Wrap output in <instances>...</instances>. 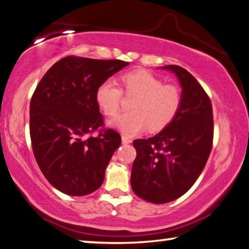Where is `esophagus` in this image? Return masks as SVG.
Instances as JSON below:
<instances>
[{"label": "esophagus", "instance_id": "obj_1", "mask_svg": "<svg viewBox=\"0 0 249 249\" xmlns=\"http://www.w3.org/2000/svg\"><path fill=\"white\" fill-rule=\"evenodd\" d=\"M132 140L130 139V138H128L127 136H122V143H131Z\"/></svg>", "mask_w": 249, "mask_h": 249}]
</instances>
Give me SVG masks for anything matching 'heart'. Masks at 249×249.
Segmentation results:
<instances>
[{
  "label": "heart",
  "instance_id": "heart-1",
  "mask_svg": "<svg viewBox=\"0 0 249 249\" xmlns=\"http://www.w3.org/2000/svg\"><path fill=\"white\" fill-rule=\"evenodd\" d=\"M124 93L136 97L130 105V112L113 118L111 124L128 136H133L145 128L161 131L172 122L183 104L180 87L164 84L146 71H133L122 76ZM124 90L115 79H107L96 91L98 105L107 116H115L121 108Z\"/></svg>",
  "mask_w": 249,
  "mask_h": 249
}]
</instances>
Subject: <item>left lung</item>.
<instances>
[{"mask_svg":"<svg viewBox=\"0 0 249 249\" xmlns=\"http://www.w3.org/2000/svg\"><path fill=\"white\" fill-rule=\"evenodd\" d=\"M175 72L183 88V104L175 119L157 136L133 141L137 158L131 187L144 201L163 204L182 196L197 180L210 157L214 137L213 108L209 95L186 69Z\"/></svg>","mask_w":249,"mask_h":249,"instance_id":"8db88e82","label":"left lung"}]
</instances>
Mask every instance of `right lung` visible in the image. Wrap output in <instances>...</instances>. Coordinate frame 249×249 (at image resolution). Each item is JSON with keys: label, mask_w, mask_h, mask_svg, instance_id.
Returning a JSON list of instances; mask_svg holds the SVG:
<instances>
[{"label": "right lung", "mask_w": 249, "mask_h": 249, "mask_svg": "<svg viewBox=\"0 0 249 249\" xmlns=\"http://www.w3.org/2000/svg\"><path fill=\"white\" fill-rule=\"evenodd\" d=\"M128 64L119 59L64 57L48 69L33 93V152L44 177L60 192L83 196L103 184L121 137L105 127L96 91Z\"/></svg>", "instance_id": "right-lung-1"}]
</instances>
